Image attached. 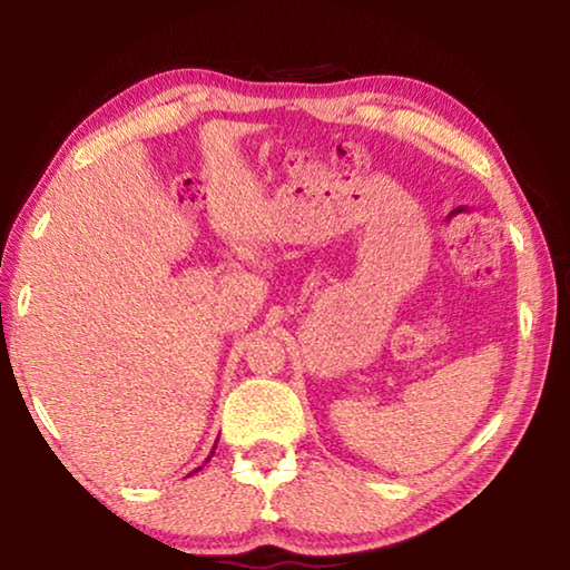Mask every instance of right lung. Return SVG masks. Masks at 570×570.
Masks as SVG:
<instances>
[{"label":"right lung","mask_w":570,"mask_h":570,"mask_svg":"<svg viewBox=\"0 0 570 570\" xmlns=\"http://www.w3.org/2000/svg\"><path fill=\"white\" fill-rule=\"evenodd\" d=\"M214 450H216V448H214ZM214 450H210V455H208V460H210V458H214ZM208 460H206V462H208ZM198 470H200V468H198ZM193 472H196V470H193Z\"/></svg>","instance_id":"right-lung-1"}]
</instances>
